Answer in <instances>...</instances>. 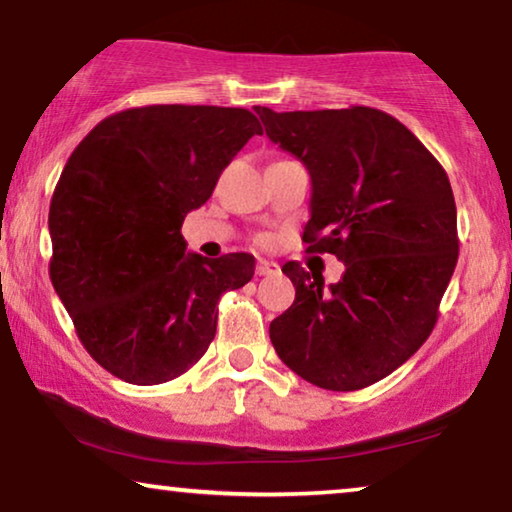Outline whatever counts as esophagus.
<instances>
[{
  "label": "esophagus",
  "mask_w": 512,
  "mask_h": 512,
  "mask_svg": "<svg viewBox=\"0 0 512 512\" xmlns=\"http://www.w3.org/2000/svg\"><path fill=\"white\" fill-rule=\"evenodd\" d=\"M257 276H276L278 271H281V267H278L276 262H267V260H257Z\"/></svg>",
  "instance_id": "1"
}]
</instances>
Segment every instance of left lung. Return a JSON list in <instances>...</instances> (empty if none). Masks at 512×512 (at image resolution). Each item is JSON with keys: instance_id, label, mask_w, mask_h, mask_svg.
<instances>
[{"instance_id": "left-lung-1", "label": "left lung", "mask_w": 512, "mask_h": 512, "mask_svg": "<svg viewBox=\"0 0 512 512\" xmlns=\"http://www.w3.org/2000/svg\"><path fill=\"white\" fill-rule=\"evenodd\" d=\"M269 140L311 175L309 250L344 262L339 283L288 262L295 302L271 320L278 358L327 391H358L419 351L459 260L445 168L417 135L372 107L274 112Z\"/></svg>"}]
</instances>
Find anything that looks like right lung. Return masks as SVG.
<instances>
[{"label": "right lung", "mask_w": 512, "mask_h": 512, "mask_svg": "<svg viewBox=\"0 0 512 512\" xmlns=\"http://www.w3.org/2000/svg\"><path fill=\"white\" fill-rule=\"evenodd\" d=\"M260 121L213 105L133 107L79 142L53 192L51 283L84 349L114 377H180L217 330V302L255 274L248 252H187L182 222L210 199Z\"/></svg>", "instance_id": "right-lung-1"}]
</instances>
